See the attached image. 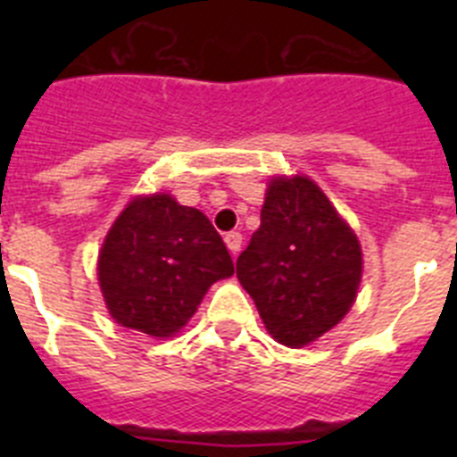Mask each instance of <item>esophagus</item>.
Wrapping results in <instances>:
<instances>
[{"label": "esophagus", "mask_w": 457, "mask_h": 457, "mask_svg": "<svg viewBox=\"0 0 457 457\" xmlns=\"http://www.w3.org/2000/svg\"><path fill=\"white\" fill-rule=\"evenodd\" d=\"M224 242H226V247H228V252H231L233 256H236V253L240 252V247H242V233H237V231L226 233Z\"/></svg>", "instance_id": "1"}]
</instances>
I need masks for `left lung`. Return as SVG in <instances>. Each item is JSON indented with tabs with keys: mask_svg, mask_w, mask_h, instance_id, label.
Returning a JSON list of instances; mask_svg holds the SVG:
<instances>
[{
	"mask_svg": "<svg viewBox=\"0 0 457 457\" xmlns=\"http://www.w3.org/2000/svg\"><path fill=\"white\" fill-rule=\"evenodd\" d=\"M237 278L272 338L302 348L338 325L353 306L361 247L313 180L272 179L261 226L237 258Z\"/></svg>",
	"mask_w": 457,
	"mask_h": 457,
	"instance_id": "8db88e82",
	"label": "left lung"
}]
</instances>
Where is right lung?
I'll return each mask as SVG.
<instances>
[{"label":"right lung","instance_id":"obj_1","mask_svg":"<svg viewBox=\"0 0 457 457\" xmlns=\"http://www.w3.org/2000/svg\"><path fill=\"white\" fill-rule=\"evenodd\" d=\"M231 274V253L208 217L162 192L132 199L98 256L112 318L155 338L187 325L210 286Z\"/></svg>","mask_w":457,"mask_h":457}]
</instances>
